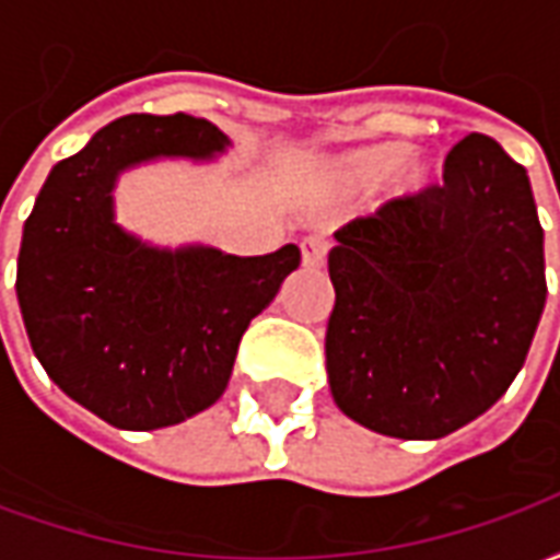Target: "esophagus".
I'll return each mask as SVG.
<instances>
[{
    "instance_id": "1",
    "label": "esophagus",
    "mask_w": 560,
    "mask_h": 560,
    "mask_svg": "<svg viewBox=\"0 0 560 560\" xmlns=\"http://www.w3.org/2000/svg\"><path fill=\"white\" fill-rule=\"evenodd\" d=\"M300 252H303V267H324V260H327V240H324V236H308V240H303V245H300Z\"/></svg>"
}]
</instances>
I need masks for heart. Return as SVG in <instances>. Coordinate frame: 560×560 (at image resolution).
I'll return each mask as SVG.
<instances>
[{
  "label": "heart",
  "mask_w": 560,
  "mask_h": 560,
  "mask_svg": "<svg viewBox=\"0 0 560 560\" xmlns=\"http://www.w3.org/2000/svg\"><path fill=\"white\" fill-rule=\"evenodd\" d=\"M413 147L401 140L387 143H372V147H357L341 152L329 161L327 173L332 183L345 191H369L401 171V188L420 195L434 183V164L425 159H411Z\"/></svg>",
  "instance_id": "b5f03b06"
}]
</instances>
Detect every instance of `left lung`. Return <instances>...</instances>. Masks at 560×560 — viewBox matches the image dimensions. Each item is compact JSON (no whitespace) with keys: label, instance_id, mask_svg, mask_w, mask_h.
<instances>
[{"label":"left lung","instance_id":"left-lung-1","mask_svg":"<svg viewBox=\"0 0 560 560\" xmlns=\"http://www.w3.org/2000/svg\"><path fill=\"white\" fill-rule=\"evenodd\" d=\"M327 375L345 417L405 441L456 432L501 399L546 305L528 173L492 138L450 149L444 185L336 231Z\"/></svg>","mask_w":560,"mask_h":560}]
</instances>
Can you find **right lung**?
<instances>
[{"mask_svg":"<svg viewBox=\"0 0 560 560\" xmlns=\"http://www.w3.org/2000/svg\"><path fill=\"white\" fill-rule=\"evenodd\" d=\"M228 147L207 119L122 116L56 164L23 224L18 303L32 351L68 399L116 429H164L215 405L252 317L300 267L296 245L236 257L161 248L116 224L122 173L215 161Z\"/></svg>","mask_w":560,"mask_h":560,"instance_id":"add662e5","label":"right lung"}]
</instances>
